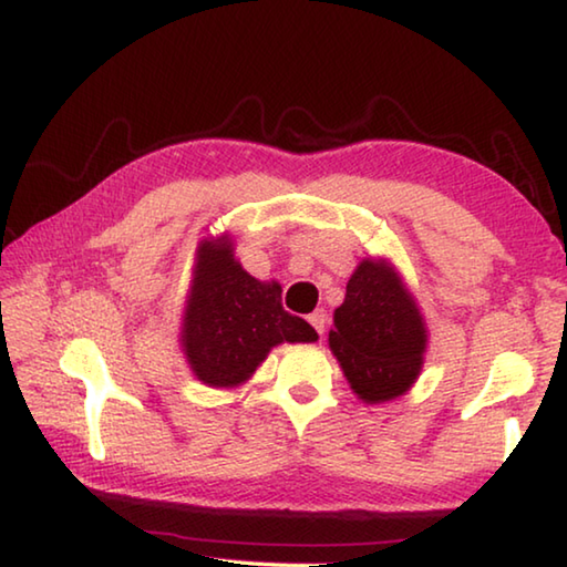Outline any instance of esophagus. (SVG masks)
<instances>
[{"label": "esophagus", "mask_w": 567, "mask_h": 567, "mask_svg": "<svg viewBox=\"0 0 567 567\" xmlns=\"http://www.w3.org/2000/svg\"><path fill=\"white\" fill-rule=\"evenodd\" d=\"M307 320H310L312 328L318 330V334L322 338V334H324V328H328V312H324V310H315Z\"/></svg>", "instance_id": "1"}]
</instances>
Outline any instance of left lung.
I'll return each instance as SVG.
<instances>
[{
    "instance_id": "1",
    "label": "left lung",
    "mask_w": 567,
    "mask_h": 567,
    "mask_svg": "<svg viewBox=\"0 0 567 567\" xmlns=\"http://www.w3.org/2000/svg\"><path fill=\"white\" fill-rule=\"evenodd\" d=\"M425 342L417 305L395 270L388 262H360L330 330V348L352 390L364 402L402 395L417 378Z\"/></svg>"
}]
</instances>
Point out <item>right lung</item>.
<instances>
[{"label": "right lung", "mask_w": 567, "mask_h": 567, "mask_svg": "<svg viewBox=\"0 0 567 567\" xmlns=\"http://www.w3.org/2000/svg\"><path fill=\"white\" fill-rule=\"evenodd\" d=\"M280 285L260 282L233 257V245L205 243L185 315V352L209 388H235L280 342H315L318 332L282 307Z\"/></svg>", "instance_id": "right-lung-1"}]
</instances>
